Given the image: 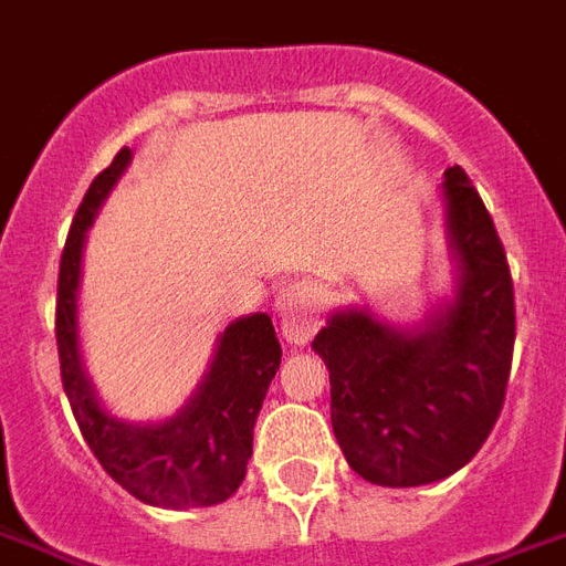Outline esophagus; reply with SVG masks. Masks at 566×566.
Segmentation results:
<instances>
[{"label":"esophagus","mask_w":566,"mask_h":566,"mask_svg":"<svg viewBox=\"0 0 566 566\" xmlns=\"http://www.w3.org/2000/svg\"><path fill=\"white\" fill-rule=\"evenodd\" d=\"M323 293L312 282H293L275 296V314L282 321V335L291 344H308L321 326Z\"/></svg>","instance_id":"esophagus-1"}]
</instances>
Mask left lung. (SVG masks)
Returning a JSON list of instances; mask_svg holds the SVG:
<instances>
[{"label": "left lung", "mask_w": 566, "mask_h": 566, "mask_svg": "<svg viewBox=\"0 0 566 566\" xmlns=\"http://www.w3.org/2000/svg\"><path fill=\"white\" fill-rule=\"evenodd\" d=\"M457 293L421 329L365 308L332 314L312 340L329 368L332 430L379 486H421L463 469L490 437L511 377L516 308L493 216L463 168L446 171Z\"/></svg>", "instance_id": "8db88e82"}]
</instances>
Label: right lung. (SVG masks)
<instances>
[{"label":"right lung","instance_id":"1","mask_svg":"<svg viewBox=\"0 0 566 566\" xmlns=\"http://www.w3.org/2000/svg\"><path fill=\"white\" fill-rule=\"evenodd\" d=\"M129 148H120L109 168L92 180L64 243L55 296L62 386L82 437L112 481L154 507H210L231 499L243 484L254 418L279 370L282 347L270 314H249L222 332L210 370L178 416L159 424H127L101 407L92 379L82 370L76 287L85 231L129 166Z\"/></svg>","mask_w":566,"mask_h":566}]
</instances>
